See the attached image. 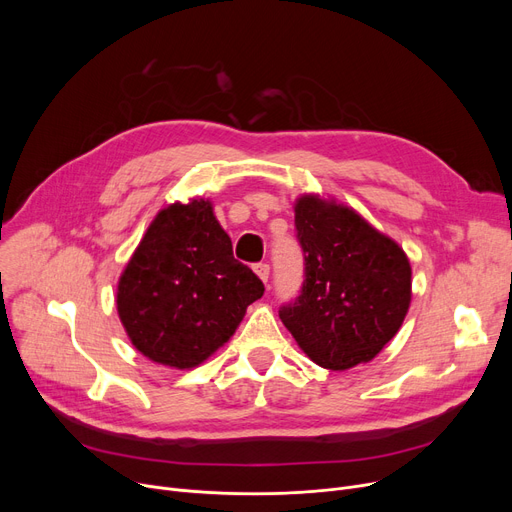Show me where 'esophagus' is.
Returning <instances> with one entry per match:
<instances>
[{
    "mask_svg": "<svg viewBox=\"0 0 512 512\" xmlns=\"http://www.w3.org/2000/svg\"><path fill=\"white\" fill-rule=\"evenodd\" d=\"M253 270L259 276V280H263V282L270 280V265H267V263H257Z\"/></svg>",
    "mask_w": 512,
    "mask_h": 512,
    "instance_id": "34e87169",
    "label": "esophagus"
}]
</instances>
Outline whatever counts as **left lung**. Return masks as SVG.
Returning a JSON list of instances; mask_svg holds the SVG:
<instances>
[{
  "instance_id": "8db88e82",
  "label": "left lung",
  "mask_w": 512,
  "mask_h": 512,
  "mask_svg": "<svg viewBox=\"0 0 512 512\" xmlns=\"http://www.w3.org/2000/svg\"><path fill=\"white\" fill-rule=\"evenodd\" d=\"M294 226L305 280L299 297L280 309L282 324L319 367L344 371L371 361L407 317L409 257L334 199H297Z\"/></svg>"
}]
</instances>
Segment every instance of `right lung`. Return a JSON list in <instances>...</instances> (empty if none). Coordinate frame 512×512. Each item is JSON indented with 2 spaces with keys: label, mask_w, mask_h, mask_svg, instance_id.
I'll return each instance as SVG.
<instances>
[{
  "label": "right lung",
  "mask_w": 512,
  "mask_h": 512,
  "mask_svg": "<svg viewBox=\"0 0 512 512\" xmlns=\"http://www.w3.org/2000/svg\"><path fill=\"white\" fill-rule=\"evenodd\" d=\"M263 290L234 259L211 201L191 199L155 215L120 276L116 305L139 353L191 369L230 340Z\"/></svg>",
  "instance_id": "1"
}]
</instances>
